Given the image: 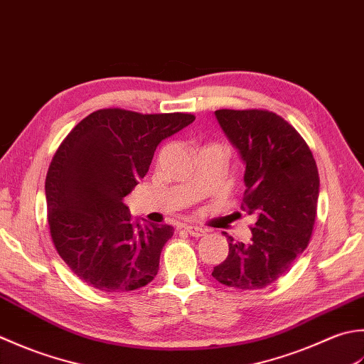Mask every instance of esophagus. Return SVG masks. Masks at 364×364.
Wrapping results in <instances>:
<instances>
[{
    "label": "esophagus",
    "instance_id": "34e87169",
    "mask_svg": "<svg viewBox=\"0 0 364 364\" xmlns=\"http://www.w3.org/2000/svg\"><path fill=\"white\" fill-rule=\"evenodd\" d=\"M185 228V231H187L190 235H193V237H203V235H205V229H203V228H199V226H191V225H187V226H183Z\"/></svg>",
    "mask_w": 364,
    "mask_h": 364
}]
</instances>
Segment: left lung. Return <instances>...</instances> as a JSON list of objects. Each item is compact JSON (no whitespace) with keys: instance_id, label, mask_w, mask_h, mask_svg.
Here are the masks:
<instances>
[{"instance_id":"left-lung-1","label":"left lung","mask_w":364,"mask_h":364,"mask_svg":"<svg viewBox=\"0 0 364 364\" xmlns=\"http://www.w3.org/2000/svg\"><path fill=\"white\" fill-rule=\"evenodd\" d=\"M215 116L245 163L242 210L256 223L248 243L225 232L229 253L212 277L242 291L262 289L308 247L317 213V165L300 133L272 111L217 109Z\"/></svg>"}]
</instances>
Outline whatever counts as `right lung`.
Segmentation results:
<instances>
[{"label":"right lung","instance_id":"right-lung-1","mask_svg":"<svg viewBox=\"0 0 364 364\" xmlns=\"http://www.w3.org/2000/svg\"><path fill=\"white\" fill-rule=\"evenodd\" d=\"M195 116L97 109L58 147L46 179L51 240L87 286L129 292L149 284L171 239L169 225L133 223L124 198L136 187L163 139Z\"/></svg>","mask_w":364,"mask_h":364}]
</instances>
